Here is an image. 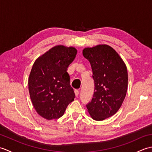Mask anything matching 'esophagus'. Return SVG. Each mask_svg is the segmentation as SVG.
<instances>
[{
	"label": "esophagus",
	"mask_w": 152,
	"mask_h": 152,
	"mask_svg": "<svg viewBox=\"0 0 152 152\" xmlns=\"http://www.w3.org/2000/svg\"><path fill=\"white\" fill-rule=\"evenodd\" d=\"M74 93H75V95L76 96H78V95H79V91L78 89H75V90H74Z\"/></svg>",
	"instance_id": "obj_1"
}]
</instances>
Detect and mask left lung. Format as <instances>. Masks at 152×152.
<instances>
[{
	"label": "left lung",
	"instance_id": "obj_1",
	"mask_svg": "<svg viewBox=\"0 0 152 152\" xmlns=\"http://www.w3.org/2000/svg\"><path fill=\"white\" fill-rule=\"evenodd\" d=\"M92 69L95 90L86 104L91 118L104 120L121 107L127 90L128 74L125 64L118 53L108 45H99L83 50Z\"/></svg>",
	"mask_w": 152,
	"mask_h": 152
}]
</instances>
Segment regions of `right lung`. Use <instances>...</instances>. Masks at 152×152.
Listing matches in <instances>:
<instances>
[{
  "label": "right lung",
  "mask_w": 152,
  "mask_h": 152,
  "mask_svg": "<svg viewBox=\"0 0 152 152\" xmlns=\"http://www.w3.org/2000/svg\"><path fill=\"white\" fill-rule=\"evenodd\" d=\"M77 53L74 48L57 46L35 61L28 78V91L36 111L46 119L61 118L75 98L67 68Z\"/></svg>",
  "instance_id": "obj_1"
}]
</instances>
